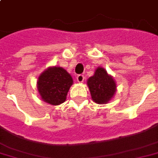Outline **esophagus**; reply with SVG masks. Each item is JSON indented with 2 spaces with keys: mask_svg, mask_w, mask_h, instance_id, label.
Instances as JSON below:
<instances>
[{
  "mask_svg": "<svg viewBox=\"0 0 158 158\" xmlns=\"http://www.w3.org/2000/svg\"><path fill=\"white\" fill-rule=\"evenodd\" d=\"M84 76L83 75H78L77 77V80L79 83H81V82H83L84 81Z\"/></svg>",
  "mask_w": 158,
  "mask_h": 158,
  "instance_id": "esophagus-1",
  "label": "esophagus"
}]
</instances>
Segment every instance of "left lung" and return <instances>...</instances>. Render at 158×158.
Wrapping results in <instances>:
<instances>
[{"label":"left lung","instance_id":"left-lung-1","mask_svg":"<svg viewBox=\"0 0 158 158\" xmlns=\"http://www.w3.org/2000/svg\"><path fill=\"white\" fill-rule=\"evenodd\" d=\"M87 85L93 101L98 104H105L110 102L117 90L114 77L101 66L97 67L94 75L87 79Z\"/></svg>","mask_w":158,"mask_h":158}]
</instances>
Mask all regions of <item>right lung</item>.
I'll use <instances>...</instances> for the list:
<instances>
[{
	"label": "right lung",
	"instance_id": "add662e5",
	"mask_svg": "<svg viewBox=\"0 0 158 158\" xmlns=\"http://www.w3.org/2000/svg\"><path fill=\"white\" fill-rule=\"evenodd\" d=\"M73 79L64 68L49 66L40 75L37 88L41 99L51 105H60L65 101Z\"/></svg>",
	"mask_w": 158,
	"mask_h": 158
}]
</instances>
